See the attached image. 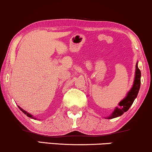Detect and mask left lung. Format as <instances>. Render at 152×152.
<instances>
[{
    "instance_id": "1",
    "label": "left lung",
    "mask_w": 152,
    "mask_h": 152,
    "mask_svg": "<svg viewBox=\"0 0 152 152\" xmlns=\"http://www.w3.org/2000/svg\"><path fill=\"white\" fill-rule=\"evenodd\" d=\"M141 71L139 69L137 66V63L136 64V73H135V78H134V84H133V86L132 88V89L129 91V92L127 94V96H126V98L124 100H122L120 103L119 105L120 107H116L115 110H114V112L112 113L108 119H113L117 117H119L122 115L124 113L126 112L129 110L130 106L132 105L133 102L136 97L137 96V94L139 93V90H140V84H141Z\"/></svg>"
}]
</instances>
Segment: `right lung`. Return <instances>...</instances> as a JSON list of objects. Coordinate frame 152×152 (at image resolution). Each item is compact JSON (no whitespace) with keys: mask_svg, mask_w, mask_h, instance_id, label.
I'll return each instance as SVG.
<instances>
[{"mask_svg":"<svg viewBox=\"0 0 152 152\" xmlns=\"http://www.w3.org/2000/svg\"><path fill=\"white\" fill-rule=\"evenodd\" d=\"M18 107H19V108L20 109V110L22 111V112H23V113H25V115H27V117H29V118H32V115H31L30 114H29V113H27L26 111H25V110H23L22 108H20V107L19 106H18Z\"/></svg>","mask_w":152,"mask_h":152,"instance_id":"add662e5","label":"right lung"}]
</instances>
